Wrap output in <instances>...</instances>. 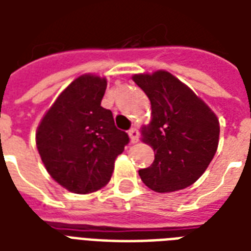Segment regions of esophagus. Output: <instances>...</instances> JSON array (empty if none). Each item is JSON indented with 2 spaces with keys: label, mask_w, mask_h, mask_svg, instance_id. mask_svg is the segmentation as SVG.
Segmentation results:
<instances>
[{
  "label": "esophagus",
  "mask_w": 251,
  "mask_h": 251,
  "mask_svg": "<svg viewBox=\"0 0 251 251\" xmlns=\"http://www.w3.org/2000/svg\"><path fill=\"white\" fill-rule=\"evenodd\" d=\"M129 138H130L131 144H136L138 141V138H140V133L137 130V127H131L130 130H129Z\"/></svg>",
  "instance_id": "34e87169"
}]
</instances>
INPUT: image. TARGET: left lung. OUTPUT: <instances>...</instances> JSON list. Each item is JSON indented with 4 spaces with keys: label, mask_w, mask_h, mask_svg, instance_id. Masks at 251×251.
Listing matches in <instances>:
<instances>
[{
    "label": "left lung",
    "mask_w": 251,
    "mask_h": 251,
    "mask_svg": "<svg viewBox=\"0 0 251 251\" xmlns=\"http://www.w3.org/2000/svg\"><path fill=\"white\" fill-rule=\"evenodd\" d=\"M131 79L151 100V122L142 126V141L154 161L140 169L141 180L156 192H175L204 174L219 144V120L191 88L171 72L136 74Z\"/></svg>",
    "instance_id": "obj_1"
}]
</instances>
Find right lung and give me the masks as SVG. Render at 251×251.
Wrapping results in <instances>:
<instances>
[{"instance_id": "obj_1", "label": "right lung", "mask_w": 251, "mask_h": 251, "mask_svg": "<svg viewBox=\"0 0 251 251\" xmlns=\"http://www.w3.org/2000/svg\"><path fill=\"white\" fill-rule=\"evenodd\" d=\"M107 79L84 74L74 79L36 130V147L47 172L74 194H91L107 184L115 158L129 137L114 125L113 113L100 106Z\"/></svg>"}]
</instances>
